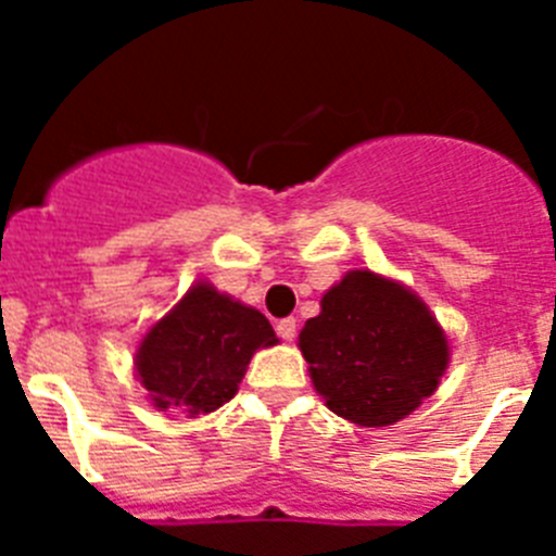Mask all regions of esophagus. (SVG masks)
Returning a JSON list of instances; mask_svg holds the SVG:
<instances>
[{"label":"esophagus","instance_id":"obj_1","mask_svg":"<svg viewBox=\"0 0 556 556\" xmlns=\"http://www.w3.org/2000/svg\"><path fill=\"white\" fill-rule=\"evenodd\" d=\"M275 331H278V337H281V339L292 342L294 333H298V320H294V317H283V320H278Z\"/></svg>","mask_w":556,"mask_h":556}]
</instances>
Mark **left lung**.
<instances>
[{"mask_svg":"<svg viewBox=\"0 0 556 556\" xmlns=\"http://www.w3.org/2000/svg\"><path fill=\"white\" fill-rule=\"evenodd\" d=\"M301 351L328 409L367 429L415 412L448 365V342L426 303L370 269H353L323 294Z\"/></svg>","mask_w":556,"mask_h":556,"instance_id":"1","label":"left lung"}]
</instances>
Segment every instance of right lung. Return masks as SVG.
<instances>
[{"label":"right lung","mask_w":556,"mask_h":556,"mask_svg":"<svg viewBox=\"0 0 556 556\" xmlns=\"http://www.w3.org/2000/svg\"><path fill=\"white\" fill-rule=\"evenodd\" d=\"M275 342L262 312L198 283L150 328L136 370L159 409L208 415L236 395L253 353Z\"/></svg>","instance_id":"1"}]
</instances>
